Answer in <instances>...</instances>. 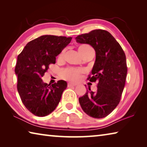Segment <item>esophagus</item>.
<instances>
[{
	"label": "esophagus",
	"instance_id": "esophagus-1",
	"mask_svg": "<svg viewBox=\"0 0 147 147\" xmlns=\"http://www.w3.org/2000/svg\"><path fill=\"white\" fill-rule=\"evenodd\" d=\"M76 86V84H73V83H68V84H67V86L69 87H73V86Z\"/></svg>",
	"mask_w": 147,
	"mask_h": 147
}]
</instances>
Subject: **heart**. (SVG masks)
I'll use <instances>...</instances> for the list:
<instances>
[{
  "mask_svg": "<svg viewBox=\"0 0 147 147\" xmlns=\"http://www.w3.org/2000/svg\"><path fill=\"white\" fill-rule=\"evenodd\" d=\"M93 49L88 45L84 44L81 45L78 47V52L80 55L82 56L83 54L88 51L89 50ZM63 52L61 54V56H63ZM82 73V70L80 69H76L69 67L62 70L61 72V76L62 78L67 80H69L71 82H76L80 78V74Z\"/></svg>",
  "mask_w": 147,
  "mask_h": 147,
  "instance_id": "obj_1",
  "label": "heart"
}]
</instances>
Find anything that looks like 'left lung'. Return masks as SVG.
Returning <instances> with one entry per match:
<instances>
[{
    "mask_svg": "<svg viewBox=\"0 0 147 147\" xmlns=\"http://www.w3.org/2000/svg\"><path fill=\"white\" fill-rule=\"evenodd\" d=\"M77 43L89 44L95 51L96 59L88 80L97 82V91L89 88L79 98L81 108L91 117L101 119L112 112L119 103L127 74L126 56L120 45L108 31L94 30L79 35Z\"/></svg>",
    "mask_w": 147,
    "mask_h": 147,
    "instance_id": "obj_1",
    "label": "left lung"
}]
</instances>
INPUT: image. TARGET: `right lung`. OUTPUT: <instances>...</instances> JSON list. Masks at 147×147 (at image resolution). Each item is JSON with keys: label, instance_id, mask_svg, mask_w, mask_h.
<instances>
[{"label": "right lung", "instance_id": "add662e5", "mask_svg": "<svg viewBox=\"0 0 147 147\" xmlns=\"http://www.w3.org/2000/svg\"><path fill=\"white\" fill-rule=\"evenodd\" d=\"M71 39V37L41 36L27 43L17 56L15 69L17 91L24 106L35 115L45 117L53 112L67 87L64 80L51 85L44 83L41 78Z\"/></svg>", "mask_w": 147, "mask_h": 147}]
</instances>
